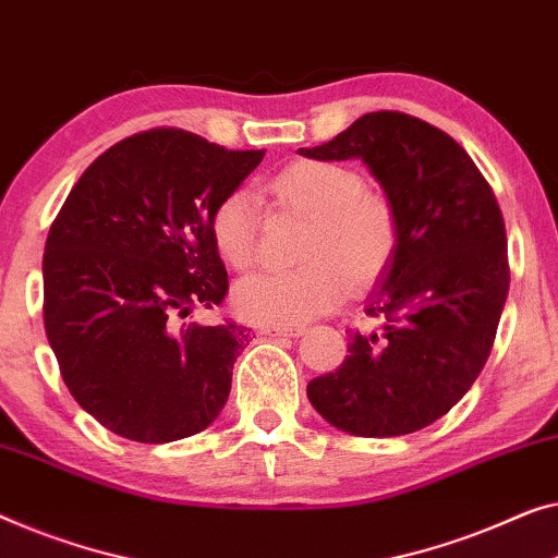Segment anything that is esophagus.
Listing matches in <instances>:
<instances>
[{"mask_svg":"<svg viewBox=\"0 0 558 558\" xmlns=\"http://www.w3.org/2000/svg\"><path fill=\"white\" fill-rule=\"evenodd\" d=\"M262 335H281V337H299L306 332L304 325H262L259 327Z\"/></svg>","mask_w":558,"mask_h":558,"instance_id":"1","label":"esophagus"}]
</instances>
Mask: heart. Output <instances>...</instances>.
Segmentation results:
<instances>
[{
    "mask_svg": "<svg viewBox=\"0 0 558 558\" xmlns=\"http://www.w3.org/2000/svg\"><path fill=\"white\" fill-rule=\"evenodd\" d=\"M277 204L306 216L296 259L302 266L259 271L233 292L241 317L259 325H302L342 304L350 284L373 287L400 246V221L385 193L365 189L357 168L325 158H299L269 179ZM259 198L233 189L216 204L211 236L233 269L259 262Z\"/></svg>",
    "mask_w": 558,
    "mask_h": 558,
    "instance_id": "heart-1",
    "label": "heart"
}]
</instances>
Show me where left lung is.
Returning <instances> with one entry per match:
<instances>
[{
    "mask_svg": "<svg viewBox=\"0 0 558 558\" xmlns=\"http://www.w3.org/2000/svg\"><path fill=\"white\" fill-rule=\"evenodd\" d=\"M306 158H362L400 221V246L367 299L375 332L350 329L347 357L306 398L362 438L423 430L486 365L511 269L498 201L460 145L398 110L367 112Z\"/></svg>",
    "mask_w": 558,
    "mask_h": 558,
    "instance_id": "obj_1",
    "label": "left lung"
}]
</instances>
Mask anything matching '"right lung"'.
<instances>
[{"label":"right lung","mask_w":558,"mask_h":558,"mask_svg":"<svg viewBox=\"0 0 558 558\" xmlns=\"http://www.w3.org/2000/svg\"><path fill=\"white\" fill-rule=\"evenodd\" d=\"M262 158L150 128L95 158L52 221L45 332L72 398L120 438H189L229 400L248 329L179 319L229 292L211 214Z\"/></svg>","instance_id":"1"}]
</instances>
